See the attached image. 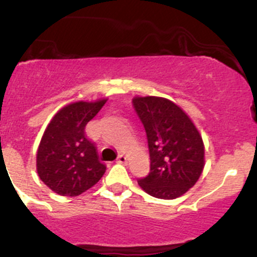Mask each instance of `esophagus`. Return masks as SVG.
Here are the masks:
<instances>
[{
	"instance_id": "esophagus-1",
	"label": "esophagus",
	"mask_w": 257,
	"mask_h": 257,
	"mask_svg": "<svg viewBox=\"0 0 257 257\" xmlns=\"http://www.w3.org/2000/svg\"><path fill=\"white\" fill-rule=\"evenodd\" d=\"M126 162H128V158H126L125 155L120 154L116 158V163H118V164H126Z\"/></svg>"
}]
</instances>
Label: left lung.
Here are the masks:
<instances>
[{
	"label": "left lung",
	"mask_w": 257,
	"mask_h": 257,
	"mask_svg": "<svg viewBox=\"0 0 257 257\" xmlns=\"http://www.w3.org/2000/svg\"><path fill=\"white\" fill-rule=\"evenodd\" d=\"M133 107L143 123L150 173L138 180L149 195L172 200L195 185L204 169V143L191 119L172 100L136 97Z\"/></svg>",
	"instance_id": "left-lung-1"
}]
</instances>
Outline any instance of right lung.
<instances>
[{
  "label": "right lung",
  "instance_id": "1",
  "mask_svg": "<svg viewBox=\"0 0 257 257\" xmlns=\"http://www.w3.org/2000/svg\"><path fill=\"white\" fill-rule=\"evenodd\" d=\"M107 99L76 102L62 108L45 131L37 150V173L54 193L77 196L98 183L105 173L95 143L87 138L85 125Z\"/></svg>",
  "mask_w": 257,
  "mask_h": 257
}]
</instances>
